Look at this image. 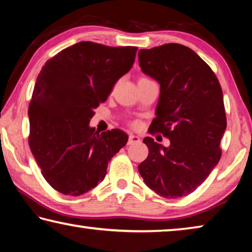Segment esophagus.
Listing matches in <instances>:
<instances>
[{
	"label": "esophagus",
	"mask_w": 252,
	"mask_h": 252,
	"mask_svg": "<svg viewBox=\"0 0 252 252\" xmlns=\"http://www.w3.org/2000/svg\"><path fill=\"white\" fill-rule=\"evenodd\" d=\"M139 141H140L139 136L133 135V134H130L129 135V140H127V144H133V143H136V142H139Z\"/></svg>",
	"instance_id": "1"
}]
</instances>
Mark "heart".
<instances>
[{
  "mask_svg": "<svg viewBox=\"0 0 252 252\" xmlns=\"http://www.w3.org/2000/svg\"><path fill=\"white\" fill-rule=\"evenodd\" d=\"M141 79H147V78H141ZM141 79H140V80H141ZM132 126L135 127L136 126V123H133V125H132Z\"/></svg>",
  "mask_w": 252,
  "mask_h": 252,
  "instance_id": "1",
  "label": "heart"
}]
</instances>
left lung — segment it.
<instances>
[{
	"label": "left lung",
	"instance_id": "obj_1",
	"mask_svg": "<svg viewBox=\"0 0 252 252\" xmlns=\"http://www.w3.org/2000/svg\"><path fill=\"white\" fill-rule=\"evenodd\" d=\"M144 73L160 83L156 119L149 130L170 140L165 148L147 136L149 155L139 172L157 194L177 199L206 180L221 158L227 118L215 72L188 46L168 43L139 51Z\"/></svg>",
	"mask_w": 252,
	"mask_h": 252
}]
</instances>
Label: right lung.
<instances>
[{"mask_svg":"<svg viewBox=\"0 0 252 252\" xmlns=\"http://www.w3.org/2000/svg\"><path fill=\"white\" fill-rule=\"evenodd\" d=\"M136 46L79 42L45 62L29 106V144L46 182L65 195L97 186L127 142L119 129L101 134L89 122L134 63Z\"/></svg>","mask_w":252,"mask_h":252,"instance_id":"obj_1","label":"right lung"}]
</instances>
